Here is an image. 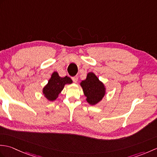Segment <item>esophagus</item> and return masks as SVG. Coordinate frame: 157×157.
<instances>
[{"label":"esophagus","instance_id":"1","mask_svg":"<svg viewBox=\"0 0 157 157\" xmlns=\"http://www.w3.org/2000/svg\"><path fill=\"white\" fill-rule=\"evenodd\" d=\"M71 79H72V80H73V82L76 83L77 82H78V77L77 76V75H75V76H73V77H72Z\"/></svg>","mask_w":157,"mask_h":157}]
</instances>
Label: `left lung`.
Listing matches in <instances>:
<instances>
[{
  "label": "left lung",
  "instance_id": "left-lung-1",
  "mask_svg": "<svg viewBox=\"0 0 157 157\" xmlns=\"http://www.w3.org/2000/svg\"><path fill=\"white\" fill-rule=\"evenodd\" d=\"M86 100L90 105H94L101 101L105 94V88L94 73H89L87 78L81 82Z\"/></svg>",
  "mask_w": 157,
  "mask_h": 157
}]
</instances>
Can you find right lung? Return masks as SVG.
<instances>
[{
	"mask_svg": "<svg viewBox=\"0 0 157 157\" xmlns=\"http://www.w3.org/2000/svg\"><path fill=\"white\" fill-rule=\"evenodd\" d=\"M71 83H72V80L69 77L61 78L57 72H54L52 74L51 78L49 79L48 84L43 88V94L49 101H53L58 97L64 86Z\"/></svg>",
	"mask_w": 157,
	"mask_h": 157,
	"instance_id": "obj_1",
	"label": "right lung"
}]
</instances>
